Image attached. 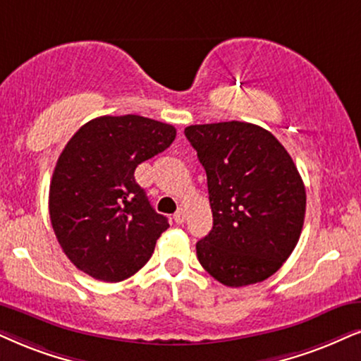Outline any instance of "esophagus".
I'll return each instance as SVG.
<instances>
[{"label":"esophagus","mask_w":361,"mask_h":361,"mask_svg":"<svg viewBox=\"0 0 361 361\" xmlns=\"http://www.w3.org/2000/svg\"><path fill=\"white\" fill-rule=\"evenodd\" d=\"M175 221H176V225H183L185 223V220H186V213H185V209L181 208V209H178V212L175 213Z\"/></svg>","instance_id":"obj_1"}]
</instances>
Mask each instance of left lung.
<instances>
[{"label":"left lung","mask_w":361,"mask_h":361,"mask_svg":"<svg viewBox=\"0 0 361 361\" xmlns=\"http://www.w3.org/2000/svg\"><path fill=\"white\" fill-rule=\"evenodd\" d=\"M207 171L212 231L196 243L223 285H253L280 270L302 233L307 193L293 159L270 131L245 121L185 128Z\"/></svg>","instance_id":"obj_1"}]
</instances>
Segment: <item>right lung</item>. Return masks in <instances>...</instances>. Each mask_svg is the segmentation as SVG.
I'll use <instances>...</instances> for the list:
<instances>
[{
    "instance_id": "obj_1",
    "label": "right lung",
    "mask_w": 361,
    "mask_h": 361,
    "mask_svg": "<svg viewBox=\"0 0 361 361\" xmlns=\"http://www.w3.org/2000/svg\"><path fill=\"white\" fill-rule=\"evenodd\" d=\"M175 136V126L138 115L94 118L71 136L49 185V218L78 270L116 283L152 258L170 225L149 204L135 170Z\"/></svg>"
}]
</instances>
